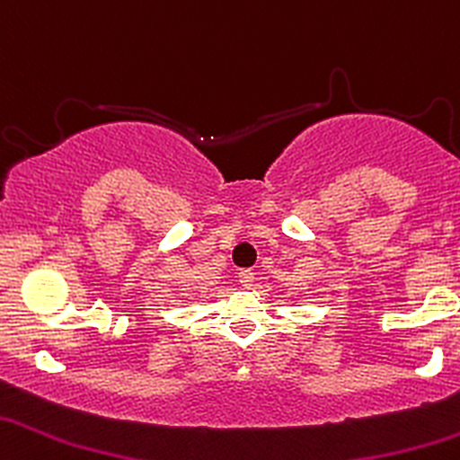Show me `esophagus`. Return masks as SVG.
I'll return each mask as SVG.
<instances>
[{
    "label": "esophagus",
    "mask_w": 460,
    "mask_h": 460,
    "mask_svg": "<svg viewBox=\"0 0 460 460\" xmlns=\"http://www.w3.org/2000/svg\"><path fill=\"white\" fill-rule=\"evenodd\" d=\"M239 285L250 288L252 285H254V271L252 270H243L239 273Z\"/></svg>",
    "instance_id": "esophagus-1"
}]
</instances>
